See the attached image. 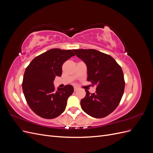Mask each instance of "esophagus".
I'll list each match as a JSON object with an SVG mask.
<instances>
[{
    "instance_id": "obj_1",
    "label": "esophagus",
    "mask_w": 153,
    "mask_h": 153,
    "mask_svg": "<svg viewBox=\"0 0 153 153\" xmlns=\"http://www.w3.org/2000/svg\"><path fill=\"white\" fill-rule=\"evenodd\" d=\"M78 90V87H74V91H76Z\"/></svg>"
}]
</instances>
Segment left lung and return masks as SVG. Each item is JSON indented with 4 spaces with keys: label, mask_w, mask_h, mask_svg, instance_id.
Listing matches in <instances>:
<instances>
[{
    "label": "left lung",
    "mask_w": 153,
    "mask_h": 153,
    "mask_svg": "<svg viewBox=\"0 0 153 153\" xmlns=\"http://www.w3.org/2000/svg\"><path fill=\"white\" fill-rule=\"evenodd\" d=\"M87 68V78L96 87L95 93L85 90L82 110L94 118H103L117 107L123 97L125 82L121 67L110 55L94 49L73 50Z\"/></svg>",
    "instance_id": "left-lung-1"
}]
</instances>
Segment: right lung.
I'll return each instance as SVG.
<instances>
[{
	"instance_id": "right-lung-1",
	"label": "right lung",
	"mask_w": 153,
	"mask_h": 153,
	"mask_svg": "<svg viewBox=\"0 0 153 153\" xmlns=\"http://www.w3.org/2000/svg\"><path fill=\"white\" fill-rule=\"evenodd\" d=\"M74 55L71 50L51 49L36 57L27 67L23 92L29 107L41 117L53 119L65 110L73 87L66 85L55 89L53 80L62 75L64 62Z\"/></svg>"
}]
</instances>
